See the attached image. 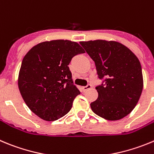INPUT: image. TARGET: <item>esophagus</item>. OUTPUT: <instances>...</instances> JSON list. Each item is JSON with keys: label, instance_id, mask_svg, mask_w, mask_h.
I'll use <instances>...</instances> for the list:
<instances>
[{"label": "esophagus", "instance_id": "34e87169", "mask_svg": "<svg viewBox=\"0 0 154 154\" xmlns=\"http://www.w3.org/2000/svg\"><path fill=\"white\" fill-rule=\"evenodd\" d=\"M91 88V85L90 84H88V85H87L86 86H83L82 88L83 91H87V90L89 89V88Z\"/></svg>", "mask_w": 154, "mask_h": 154}]
</instances>
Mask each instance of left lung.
Listing matches in <instances>:
<instances>
[{"mask_svg": "<svg viewBox=\"0 0 154 154\" xmlns=\"http://www.w3.org/2000/svg\"><path fill=\"white\" fill-rule=\"evenodd\" d=\"M94 62L100 79L98 98L90 104L94 114L108 121L125 118L137 104L143 86L140 63L125 45L96 39L80 42Z\"/></svg>", "mask_w": 154, "mask_h": 154, "instance_id": "left-lung-1", "label": "left lung"}]
</instances>
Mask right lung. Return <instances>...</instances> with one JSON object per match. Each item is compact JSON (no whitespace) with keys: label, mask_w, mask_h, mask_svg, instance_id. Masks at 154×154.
<instances>
[{"label":"right lung","mask_w":154,"mask_h":154,"mask_svg":"<svg viewBox=\"0 0 154 154\" xmlns=\"http://www.w3.org/2000/svg\"><path fill=\"white\" fill-rule=\"evenodd\" d=\"M76 42L45 41L31 48L23 59L18 88L28 108L43 120L53 121L66 115L79 90L73 84L69 64L84 53Z\"/></svg>","instance_id":"add662e5"}]
</instances>
